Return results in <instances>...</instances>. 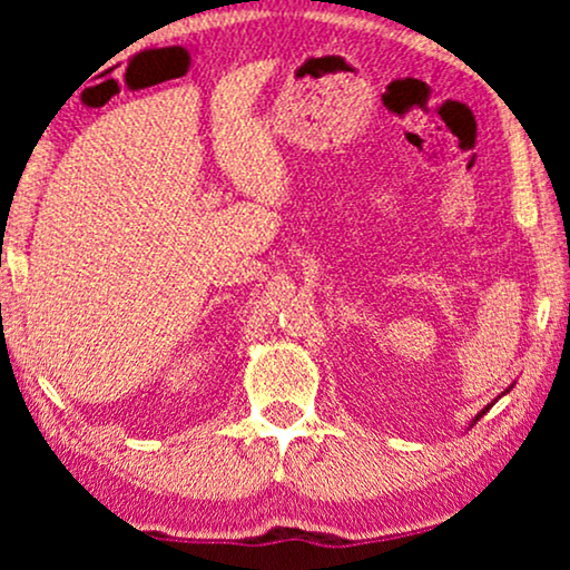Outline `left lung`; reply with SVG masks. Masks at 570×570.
<instances>
[{
  "label": "left lung",
  "mask_w": 570,
  "mask_h": 570,
  "mask_svg": "<svg viewBox=\"0 0 570 570\" xmlns=\"http://www.w3.org/2000/svg\"><path fill=\"white\" fill-rule=\"evenodd\" d=\"M485 410H488V407H485ZM485 410H482V412H480V415H478V417H482V415H485Z\"/></svg>",
  "instance_id": "left-lung-1"
}]
</instances>
